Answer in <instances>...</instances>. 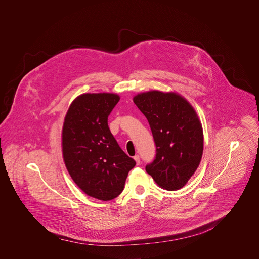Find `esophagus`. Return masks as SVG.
<instances>
[{
    "mask_svg": "<svg viewBox=\"0 0 259 259\" xmlns=\"http://www.w3.org/2000/svg\"><path fill=\"white\" fill-rule=\"evenodd\" d=\"M134 159L136 160V162H137V164H140V162H141V158H140V155L139 154H137V155H135L134 156Z\"/></svg>",
    "mask_w": 259,
    "mask_h": 259,
    "instance_id": "esophagus-1",
    "label": "esophagus"
}]
</instances>
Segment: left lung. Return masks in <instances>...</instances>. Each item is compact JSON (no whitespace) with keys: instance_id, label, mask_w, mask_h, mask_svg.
I'll list each match as a JSON object with an SVG mask.
<instances>
[{"instance_id":"1","label":"left lung","mask_w":259,"mask_h":259,"mask_svg":"<svg viewBox=\"0 0 259 259\" xmlns=\"http://www.w3.org/2000/svg\"><path fill=\"white\" fill-rule=\"evenodd\" d=\"M134 103L146 117L156 146L154 160L146 170L166 190L184 187L196 171L203 152L201 122L188 101L175 92L148 91Z\"/></svg>"}]
</instances>
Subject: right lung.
Instances as JSON below:
<instances>
[{
  "label": "right lung",
  "instance_id": "right-lung-1",
  "mask_svg": "<svg viewBox=\"0 0 259 259\" xmlns=\"http://www.w3.org/2000/svg\"><path fill=\"white\" fill-rule=\"evenodd\" d=\"M118 101L112 93L79 95L67 111L62 131L63 158L71 178L87 195L103 201L121 193L136 165L108 125Z\"/></svg>",
  "mask_w": 259,
  "mask_h": 259
}]
</instances>
